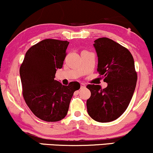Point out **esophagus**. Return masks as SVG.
Instances as JSON below:
<instances>
[{
	"instance_id": "obj_1",
	"label": "esophagus",
	"mask_w": 153,
	"mask_h": 153,
	"mask_svg": "<svg viewBox=\"0 0 153 153\" xmlns=\"http://www.w3.org/2000/svg\"><path fill=\"white\" fill-rule=\"evenodd\" d=\"M85 87V84L83 83V82H81L80 83V88H84Z\"/></svg>"
}]
</instances>
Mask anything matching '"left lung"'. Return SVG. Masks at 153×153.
I'll return each instance as SVG.
<instances>
[{
  "mask_svg": "<svg viewBox=\"0 0 153 153\" xmlns=\"http://www.w3.org/2000/svg\"><path fill=\"white\" fill-rule=\"evenodd\" d=\"M94 47L97 71L108 85L104 89L99 85H87L91 93L87 111L96 122H112L125 111L134 94L137 80L134 61L127 48L108 38L95 40Z\"/></svg>",
  "mask_w": 153,
  "mask_h": 153,
  "instance_id": "1",
  "label": "left lung"
}]
</instances>
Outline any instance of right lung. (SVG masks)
<instances>
[{"mask_svg":"<svg viewBox=\"0 0 153 153\" xmlns=\"http://www.w3.org/2000/svg\"><path fill=\"white\" fill-rule=\"evenodd\" d=\"M68 41L47 39L26 52L20 67L23 96L33 114L46 122L65 118L71 100L80 88L78 82L63 85L54 80L57 69L62 68Z\"/></svg>","mask_w":153,"mask_h":153,"instance_id":"right-lung-1","label":"right lung"}]
</instances>
